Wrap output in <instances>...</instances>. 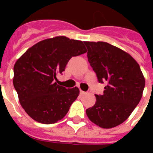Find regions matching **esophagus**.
<instances>
[{"instance_id": "34e87169", "label": "esophagus", "mask_w": 153, "mask_h": 153, "mask_svg": "<svg viewBox=\"0 0 153 153\" xmlns=\"http://www.w3.org/2000/svg\"><path fill=\"white\" fill-rule=\"evenodd\" d=\"M86 92H85V91H80V94L81 95H84V94H86Z\"/></svg>"}]
</instances>
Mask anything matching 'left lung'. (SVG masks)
Returning a JSON list of instances; mask_svg holds the SVG:
<instances>
[{
  "label": "left lung",
  "instance_id": "left-lung-1",
  "mask_svg": "<svg viewBox=\"0 0 153 153\" xmlns=\"http://www.w3.org/2000/svg\"><path fill=\"white\" fill-rule=\"evenodd\" d=\"M87 58L101 83L102 95L86 110L88 118L103 128L121 125L140 102L145 79L137 62L128 53L106 42L84 41Z\"/></svg>",
  "mask_w": 153,
  "mask_h": 153
}]
</instances>
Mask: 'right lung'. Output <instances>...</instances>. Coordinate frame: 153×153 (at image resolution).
<instances>
[{
	"label": "right lung",
	"mask_w": 153,
	"mask_h": 153,
	"mask_svg": "<svg viewBox=\"0 0 153 153\" xmlns=\"http://www.w3.org/2000/svg\"><path fill=\"white\" fill-rule=\"evenodd\" d=\"M86 52L82 41L59 36L39 41L16 60L13 86L21 106L33 120L54 124L66 116L79 90L65 88L55 80L71 58Z\"/></svg>",
	"instance_id": "obj_1"
}]
</instances>
